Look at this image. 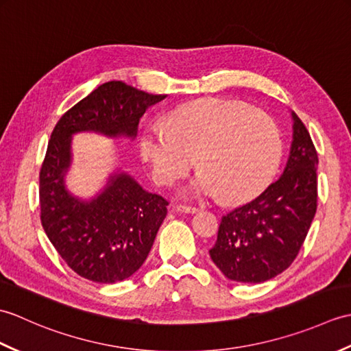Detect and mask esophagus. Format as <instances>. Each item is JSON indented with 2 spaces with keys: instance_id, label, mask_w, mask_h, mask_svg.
I'll use <instances>...</instances> for the list:
<instances>
[{
  "instance_id": "34e87169",
  "label": "esophagus",
  "mask_w": 351,
  "mask_h": 351,
  "mask_svg": "<svg viewBox=\"0 0 351 351\" xmlns=\"http://www.w3.org/2000/svg\"><path fill=\"white\" fill-rule=\"evenodd\" d=\"M176 210L180 213H185V214H195L199 211L196 206H187V205H176Z\"/></svg>"
}]
</instances>
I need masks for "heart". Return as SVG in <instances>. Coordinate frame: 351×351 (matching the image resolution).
I'll use <instances>...</instances> for the list:
<instances>
[{"label": "heart", "mask_w": 351, "mask_h": 351, "mask_svg": "<svg viewBox=\"0 0 351 351\" xmlns=\"http://www.w3.org/2000/svg\"><path fill=\"white\" fill-rule=\"evenodd\" d=\"M167 124L147 125L140 151L154 180L171 185L197 162L199 173L182 189L189 197L219 196L228 204L258 196L282 158V137L270 116L240 101L210 98L182 104Z\"/></svg>", "instance_id": "1"}]
</instances>
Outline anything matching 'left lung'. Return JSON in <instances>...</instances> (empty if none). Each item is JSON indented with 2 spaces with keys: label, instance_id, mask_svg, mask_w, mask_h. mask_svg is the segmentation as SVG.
Wrapping results in <instances>:
<instances>
[{
  "label": "left lung",
  "instance_id": "obj_1",
  "mask_svg": "<svg viewBox=\"0 0 351 351\" xmlns=\"http://www.w3.org/2000/svg\"><path fill=\"white\" fill-rule=\"evenodd\" d=\"M293 141L283 173L249 204L223 215L213 263L228 279L261 283L293 264L317 211L318 155L294 111Z\"/></svg>",
  "mask_w": 351,
  "mask_h": 351
}]
</instances>
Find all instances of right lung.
I'll return each mask as SVG.
<instances>
[{
	"instance_id": "1",
	"label": "right lung",
	"mask_w": 351,
	"mask_h": 351,
	"mask_svg": "<svg viewBox=\"0 0 351 351\" xmlns=\"http://www.w3.org/2000/svg\"><path fill=\"white\" fill-rule=\"evenodd\" d=\"M164 98L108 81L66 111L51 134L39 176L40 221L58 255L81 278L114 283L136 273L151 252L169 202L121 169L93 197L73 196L64 184L72 166V136L96 132L134 140L140 117Z\"/></svg>"
}]
</instances>
